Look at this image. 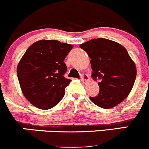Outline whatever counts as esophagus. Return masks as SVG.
I'll use <instances>...</instances> for the list:
<instances>
[{"mask_svg": "<svg viewBox=\"0 0 149 149\" xmlns=\"http://www.w3.org/2000/svg\"><path fill=\"white\" fill-rule=\"evenodd\" d=\"M81 80H82L84 83H87V82H88L90 81L89 76L85 74H82L81 75Z\"/></svg>", "mask_w": 149, "mask_h": 149, "instance_id": "34e87169", "label": "esophagus"}]
</instances>
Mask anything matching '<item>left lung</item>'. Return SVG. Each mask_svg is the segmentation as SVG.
<instances>
[{"instance_id":"1","label":"left lung","mask_w":149,"mask_h":149,"mask_svg":"<svg viewBox=\"0 0 149 149\" xmlns=\"http://www.w3.org/2000/svg\"><path fill=\"white\" fill-rule=\"evenodd\" d=\"M79 47L91 58L92 78L100 79L99 93L90 96L91 101L103 109L118 105L128 96L136 78L135 64L127 50L105 38L91 40Z\"/></svg>"}]
</instances>
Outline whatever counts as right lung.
I'll return each instance as SVG.
<instances>
[{"mask_svg": "<svg viewBox=\"0 0 149 149\" xmlns=\"http://www.w3.org/2000/svg\"><path fill=\"white\" fill-rule=\"evenodd\" d=\"M72 48L56 40H39L26 51L17 67V77L25 98L35 107L46 110L61 101L71 79L64 77V62Z\"/></svg>", "mask_w": 149, "mask_h": 149, "instance_id": "add662e5", "label": "right lung"}]
</instances>
